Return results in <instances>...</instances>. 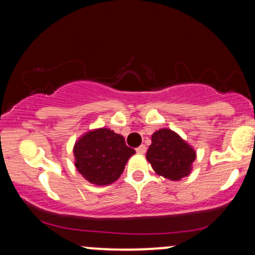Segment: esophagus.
<instances>
[{
  "label": "esophagus",
  "mask_w": 255,
  "mask_h": 255,
  "mask_svg": "<svg viewBox=\"0 0 255 255\" xmlns=\"http://www.w3.org/2000/svg\"><path fill=\"white\" fill-rule=\"evenodd\" d=\"M145 152H146V146H145V145L139 146V147L136 148V153H139V154H144Z\"/></svg>",
  "instance_id": "esophagus-1"
}]
</instances>
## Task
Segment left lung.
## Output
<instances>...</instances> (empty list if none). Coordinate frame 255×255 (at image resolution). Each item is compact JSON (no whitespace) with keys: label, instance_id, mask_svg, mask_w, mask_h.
<instances>
[{"label":"left lung","instance_id":"left-lung-1","mask_svg":"<svg viewBox=\"0 0 255 255\" xmlns=\"http://www.w3.org/2000/svg\"><path fill=\"white\" fill-rule=\"evenodd\" d=\"M152 144L146 153V159L160 176L171 181H180L188 176L194 162V148L171 129H159L152 134Z\"/></svg>","mask_w":255,"mask_h":255}]
</instances>
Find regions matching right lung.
<instances>
[{"instance_id": "obj_1", "label": "right lung", "mask_w": 255, "mask_h": 255, "mask_svg": "<svg viewBox=\"0 0 255 255\" xmlns=\"http://www.w3.org/2000/svg\"><path fill=\"white\" fill-rule=\"evenodd\" d=\"M134 153L135 151L126 145L124 136L108 128L84 134L74 145L78 171L97 186L115 182Z\"/></svg>"}]
</instances>
